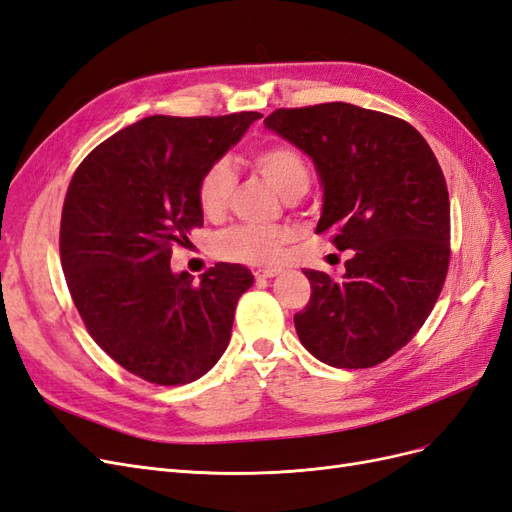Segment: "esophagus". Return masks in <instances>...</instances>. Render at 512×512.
Returning a JSON list of instances; mask_svg holds the SVG:
<instances>
[{
	"label": "esophagus",
	"mask_w": 512,
	"mask_h": 512,
	"mask_svg": "<svg viewBox=\"0 0 512 512\" xmlns=\"http://www.w3.org/2000/svg\"><path fill=\"white\" fill-rule=\"evenodd\" d=\"M277 273H280L277 269H256V271H254V275H256V280H258V282L271 280V277H275Z\"/></svg>",
	"instance_id": "esophagus-1"
}]
</instances>
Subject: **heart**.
Returning a JSON list of instances; mask_svg holds the SVG:
<instances>
[{"instance_id": "1", "label": "heart", "mask_w": 512, "mask_h": 512, "mask_svg": "<svg viewBox=\"0 0 512 512\" xmlns=\"http://www.w3.org/2000/svg\"><path fill=\"white\" fill-rule=\"evenodd\" d=\"M252 166L265 177L286 200L303 196L309 188V164L303 153L286 143H275L258 149L252 156ZM237 188V175L230 162H213L198 181V205L209 218L222 215ZM286 235L277 228L241 224L230 228L215 239V252L226 260L243 262L252 267L277 265L284 256Z\"/></svg>"}]
</instances>
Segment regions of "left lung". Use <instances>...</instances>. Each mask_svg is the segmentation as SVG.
I'll return each instance as SVG.
<instances>
[{"instance_id": "obj_1", "label": "left lung", "mask_w": 512, "mask_h": 512, "mask_svg": "<svg viewBox=\"0 0 512 512\" xmlns=\"http://www.w3.org/2000/svg\"><path fill=\"white\" fill-rule=\"evenodd\" d=\"M265 126L312 158L322 188L316 232L352 250L342 280L305 269L312 297L294 329L318 361L365 369L423 327L451 258V203L442 168L410 123L329 102L277 108Z\"/></svg>"}]
</instances>
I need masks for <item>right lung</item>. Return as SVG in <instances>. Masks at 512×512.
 <instances>
[{
  "label": "right lung",
  "instance_id": "add662e5",
  "mask_svg": "<svg viewBox=\"0 0 512 512\" xmlns=\"http://www.w3.org/2000/svg\"><path fill=\"white\" fill-rule=\"evenodd\" d=\"M260 117H145L76 168L61 211V267L89 335L138 378L194 382L230 342L250 269L218 262L194 282L173 273L170 254L203 226L200 177Z\"/></svg>",
  "mask_w": 512,
  "mask_h": 512
}]
</instances>
